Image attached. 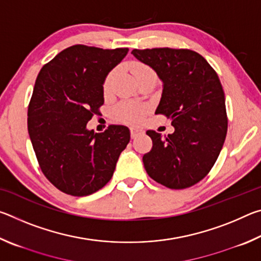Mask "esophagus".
<instances>
[{"label":"esophagus","mask_w":261,"mask_h":261,"mask_svg":"<svg viewBox=\"0 0 261 261\" xmlns=\"http://www.w3.org/2000/svg\"><path fill=\"white\" fill-rule=\"evenodd\" d=\"M130 134H131V138H137L139 135H143L144 131L139 129V127H136V126H131L130 127Z\"/></svg>","instance_id":"obj_1"}]
</instances>
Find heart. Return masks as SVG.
<instances>
[{"mask_svg": "<svg viewBox=\"0 0 261 261\" xmlns=\"http://www.w3.org/2000/svg\"><path fill=\"white\" fill-rule=\"evenodd\" d=\"M132 73L136 77V79H139L140 77L145 76V74L154 73L153 70L147 67L146 64L139 63V62H136V63L132 64ZM116 76V70H113L110 71L107 77L105 78L103 82V94L109 95L112 93V85L114 82V78ZM146 113V107L140 103L134 102V101H122V102L118 103L116 107L113 109V116L116 118L117 121L124 122V123H140L143 121L144 115Z\"/></svg>", "mask_w": 261, "mask_h": 261, "instance_id": "heart-1", "label": "heart"}]
</instances>
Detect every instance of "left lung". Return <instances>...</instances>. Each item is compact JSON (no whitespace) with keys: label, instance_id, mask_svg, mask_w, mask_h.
<instances>
[{"label":"left lung","instance_id":"1","mask_svg":"<svg viewBox=\"0 0 261 261\" xmlns=\"http://www.w3.org/2000/svg\"><path fill=\"white\" fill-rule=\"evenodd\" d=\"M163 83L155 114L171 120L174 134L148 130L152 149L143 156L148 176L169 189L192 187L210 173L226 139L224 92L215 70L190 49H134Z\"/></svg>","mask_w":261,"mask_h":261}]
</instances>
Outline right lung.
Wrapping results in <instances>:
<instances>
[{
	"mask_svg": "<svg viewBox=\"0 0 261 261\" xmlns=\"http://www.w3.org/2000/svg\"><path fill=\"white\" fill-rule=\"evenodd\" d=\"M129 49L74 45L39 72L28 110V129L39 166L60 191L76 197L102 189L130 141L124 125L101 134L87 122L103 105V82Z\"/></svg>",
	"mask_w": 261,
	"mask_h": 261,
	"instance_id": "obj_1",
	"label": "right lung"
}]
</instances>
